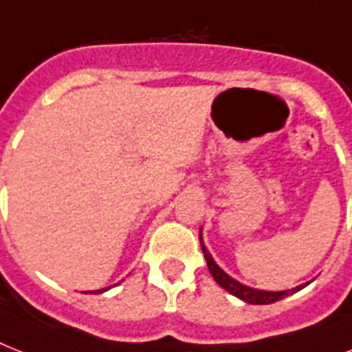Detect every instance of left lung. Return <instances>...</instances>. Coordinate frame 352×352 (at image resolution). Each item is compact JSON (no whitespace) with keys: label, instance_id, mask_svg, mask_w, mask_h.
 I'll return each instance as SVG.
<instances>
[{"label":"left lung","instance_id":"8db88e82","mask_svg":"<svg viewBox=\"0 0 352 352\" xmlns=\"http://www.w3.org/2000/svg\"><path fill=\"white\" fill-rule=\"evenodd\" d=\"M199 241H201V248H203V254H204V259H206V265H208V270L210 274L214 276V279L217 283L223 287L225 290H228L232 296L235 298H239V300L246 301V303H252V305H268V303H274V301H279L283 300L285 296H290L301 290L305 285H300V287H296V289H290V290H279V292H270V290H257V289H252V287H246V285L239 283V281H235L234 278H230L228 274L223 270V268L214 261V257L212 254L208 252V248L204 246L203 243V237L199 234Z\"/></svg>","mask_w":352,"mask_h":352}]
</instances>
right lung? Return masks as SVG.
I'll return each mask as SVG.
<instances>
[{
  "instance_id": "right-lung-1",
  "label": "right lung",
  "mask_w": 352,
  "mask_h": 352,
  "mask_svg": "<svg viewBox=\"0 0 352 352\" xmlns=\"http://www.w3.org/2000/svg\"><path fill=\"white\" fill-rule=\"evenodd\" d=\"M107 289H102V290H96V292H106Z\"/></svg>"
}]
</instances>
